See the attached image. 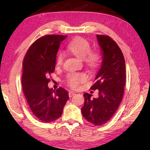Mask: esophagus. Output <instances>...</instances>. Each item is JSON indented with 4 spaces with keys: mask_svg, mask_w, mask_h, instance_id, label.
<instances>
[{
    "mask_svg": "<svg viewBox=\"0 0 150 150\" xmlns=\"http://www.w3.org/2000/svg\"><path fill=\"white\" fill-rule=\"evenodd\" d=\"M75 94H76V93H75L74 92H73V91H69V96L70 98H71L72 96H73Z\"/></svg>",
    "mask_w": 150,
    "mask_h": 150,
    "instance_id": "esophagus-1",
    "label": "esophagus"
}]
</instances>
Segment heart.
Returning a JSON list of instances; mask_svg holds the SVG:
<instances>
[{
  "instance_id": "obj_1",
  "label": "heart",
  "mask_w": 150,
  "mask_h": 150,
  "mask_svg": "<svg viewBox=\"0 0 150 150\" xmlns=\"http://www.w3.org/2000/svg\"><path fill=\"white\" fill-rule=\"evenodd\" d=\"M67 50L73 55L83 61L91 68L96 67L99 61V54L96 50L91 49V44L88 40L78 37L72 40L67 44ZM64 54L62 52L58 53L56 58V66H61L64 61ZM88 78V75L85 73H71L68 75L66 83L72 89H77L81 84L84 83Z\"/></svg>"
}]
</instances>
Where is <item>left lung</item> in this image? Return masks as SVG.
I'll use <instances>...</instances> for the list:
<instances>
[{
	"label": "left lung",
	"instance_id": "left-lung-1",
	"mask_svg": "<svg viewBox=\"0 0 150 150\" xmlns=\"http://www.w3.org/2000/svg\"><path fill=\"white\" fill-rule=\"evenodd\" d=\"M103 54V62L96 82L91 89H98V98L84 93V104L81 112L84 118L95 126L110 120L118 108L123 96L126 81L125 61L118 45L110 36L97 35Z\"/></svg>",
	"mask_w": 150,
	"mask_h": 150
}]
</instances>
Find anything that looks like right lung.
<instances>
[{"instance_id": "right-lung-1", "label": "right lung", "mask_w": 150, "mask_h": 150, "mask_svg": "<svg viewBox=\"0 0 150 150\" xmlns=\"http://www.w3.org/2000/svg\"><path fill=\"white\" fill-rule=\"evenodd\" d=\"M67 35H46L37 39L22 63V86L30 110L36 118L52 122L61 116L69 95L62 88L49 89L48 76L55 70L56 54Z\"/></svg>"}]
</instances>
